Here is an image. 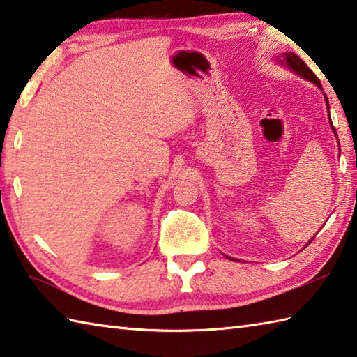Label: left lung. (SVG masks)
I'll list each match as a JSON object with an SVG mask.
<instances>
[{
    "label": "left lung",
    "mask_w": 357,
    "mask_h": 357,
    "mask_svg": "<svg viewBox=\"0 0 357 357\" xmlns=\"http://www.w3.org/2000/svg\"><path fill=\"white\" fill-rule=\"evenodd\" d=\"M277 59V62L280 63V65H283V66H286L287 70H291V71H294L295 74H298L300 77H303V79H306V80H309V82H312V84H315L319 86L320 90H324L321 89V85H320V80L317 79V76H315V74L309 70V66L303 62V60H301L297 54H294V52H283V54H280V56H277L275 57ZM325 100H326V109H328V113H329V104H328V98H326V95H325ZM329 121H331V116H329ZM331 127H333V124H331ZM333 132H334V135H335V138H337V133H335V129L333 127ZM337 143H339V139H337ZM339 151H340V144H339ZM340 153V152H339ZM314 239V238H312ZM311 239V241H312ZM311 241H307V244H311ZM306 244V245H307ZM228 259H233V258H230V257H227Z\"/></svg>",
    "instance_id": "obj_1"
}]
</instances>
